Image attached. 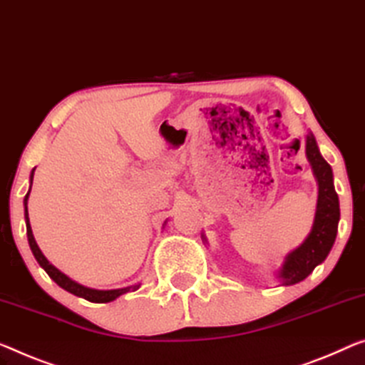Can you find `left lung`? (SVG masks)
<instances>
[{
	"label": "left lung",
	"instance_id": "1",
	"mask_svg": "<svg viewBox=\"0 0 365 365\" xmlns=\"http://www.w3.org/2000/svg\"><path fill=\"white\" fill-rule=\"evenodd\" d=\"M307 158L310 161L313 175L318 181L317 214L313 220L312 232L308 233L299 248L285 256V261L279 271L282 285H294L310 276L318 264L327 259L331 251L339 222V199L334 190L333 171L319 153L313 133L307 135Z\"/></svg>",
	"mask_w": 365,
	"mask_h": 365
}]
</instances>
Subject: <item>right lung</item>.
I'll return each instance as SVG.
<instances>
[{"instance_id":"right-lung-1","label":"right lung","mask_w":365,"mask_h":365,"mask_svg":"<svg viewBox=\"0 0 365 365\" xmlns=\"http://www.w3.org/2000/svg\"><path fill=\"white\" fill-rule=\"evenodd\" d=\"M34 171H36V168H34L32 173H31V187H32V178H34ZM31 192V189H29ZM29 192L26 194L24 197V218H26V228H27V240H29V246L32 250V255L36 257L38 264L43 267V271H46L50 279H53L55 282H57L61 289H65L66 292H70L76 297H81V299H85L88 302H94V304H108V302L115 300L117 297H120L122 294H127V292H133V290H137L140 287V284L137 285H130V287H124V289H114V290H98V289H89L85 287V285L75 282V280H71L68 276H65L63 272L58 271L57 267L53 264H50L47 261V257L42 255L41 248H38L36 240H34V235H32V228H31V223H29V214H27V199H29ZM166 223V222H165Z\"/></svg>"}]
</instances>
